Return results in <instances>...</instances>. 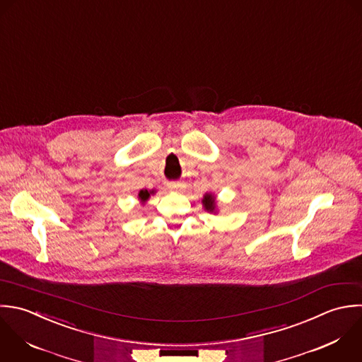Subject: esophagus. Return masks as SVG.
Returning <instances> with one entry per match:
<instances>
[{
	"label": "esophagus",
	"mask_w": 362,
	"mask_h": 362,
	"mask_svg": "<svg viewBox=\"0 0 362 362\" xmlns=\"http://www.w3.org/2000/svg\"><path fill=\"white\" fill-rule=\"evenodd\" d=\"M182 187H183V183H180V182H169L168 183V189L170 192H179Z\"/></svg>",
	"instance_id": "esophagus-1"
}]
</instances>
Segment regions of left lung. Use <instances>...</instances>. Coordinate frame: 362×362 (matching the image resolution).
I'll list each match as a JSON object with an SVG mask.
<instances>
[{"label": "left lung", "instance_id": "left-lung-1", "mask_svg": "<svg viewBox=\"0 0 362 362\" xmlns=\"http://www.w3.org/2000/svg\"><path fill=\"white\" fill-rule=\"evenodd\" d=\"M202 204L204 207V210L207 213H213V214H217L218 213V209H217V199H216V194L214 193H206L202 199Z\"/></svg>", "mask_w": 362, "mask_h": 362}]
</instances>
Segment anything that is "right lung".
<instances>
[{"instance_id":"add662e5","label":"right lung","mask_w":362,"mask_h":362,"mask_svg":"<svg viewBox=\"0 0 362 362\" xmlns=\"http://www.w3.org/2000/svg\"><path fill=\"white\" fill-rule=\"evenodd\" d=\"M152 194H155V190H148V189L139 190V193H138V200H139V203H141L142 206H145V203L149 200V197H151Z\"/></svg>"}]
</instances>
